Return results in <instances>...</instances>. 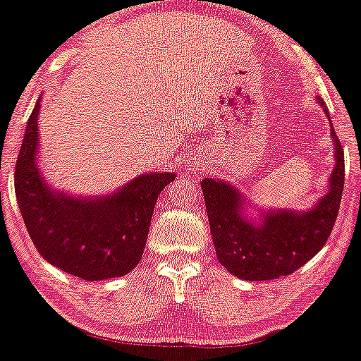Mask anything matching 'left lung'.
I'll return each instance as SVG.
<instances>
[{"instance_id": "left-lung-1", "label": "left lung", "mask_w": 361, "mask_h": 361, "mask_svg": "<svg viewBox=\"0 0 361 361\" xmlns=\"http://www.w3.org/2000/svg\"><path fill=\"white\" fill-rule=\"evenodd\" d=\"M331 135L336 166L329 192L309 212H267L256 224L243 214L238 190L214 178L202 181L215 252L227 271L251 281L275 280L299 270L321 251L338 219L345 185V152L333 127Z\"/></svg>"}]
</instances>
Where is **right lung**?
I'll return each mask as SVG.
<instances>
[{
	"mask_svg": "<svg viewBox=\"0 0 361 361\" xmlns=\"http://www.w3.org/2000/svg\"><path fill=\"white\" fill-rule=\"evenodd\" d=\"M37 102L15 164V193L37 251L54 267L82 280L127 275L144 252L159 193L173 173H152L103 198H73L45 185L37 169Z\"/></svg>",
	"mask_w": 361,
	"mask_h": 361,
	"instance_id": "1",
	"label": "right lung"
}]
</instances>
